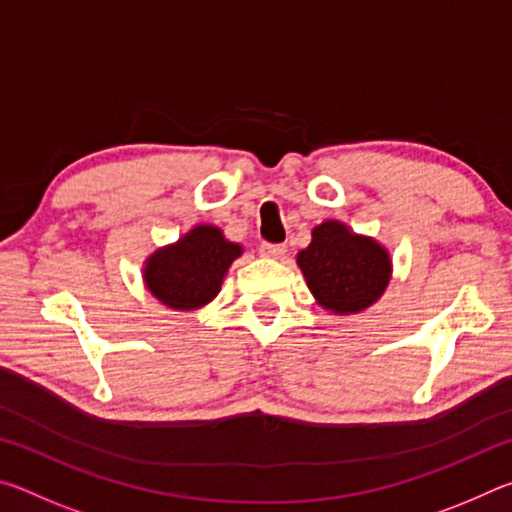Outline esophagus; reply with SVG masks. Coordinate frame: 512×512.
<instances>
[{
  "instance_id": "1",
  "label": "esophagus",
  "mask_w": 512,
  "mask_h": 512,
  "mask_svg": "<svg viewBox=\"0 0 512 512\" xmlns=\"http://www.w3.org/2000/svg\"><path fill=\"white\" fill-rule=\"evenodd\" d=\"M284 253H287V246H282V244H262V246H259V255L268 257V259H280V257H284Z\"/></svg>"
}]
</instances>
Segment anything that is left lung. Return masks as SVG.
<instances>
[{"label":"left lung","instance_id":"8db88e82","mask_svg":"<svg viewBox=\"0 0 512 512\" xmlns=\"http://www.w3.org/2000/svg\"><path fill=\"white\" fill-rule=\"evenodd\" d=\"M296 264L311 296L334 316L370 309L393 275L388 248L339 219H327L311 230V244L296 255Z\"/></svg>","mask_w":512,"mask_h":512}]
</instances>
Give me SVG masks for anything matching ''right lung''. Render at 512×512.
<instances>
[{"label":"right lung","instance_id":"1","mask_svg":"<svg viewBox=\"0 0 512 512\" xmlns=\"http://www.w3.org/2000/svg\"><path fill=\"white\" fill-rule=\"evenodd\" d=\"M241 255L244 246L225 239L221 228L198 223L144 259V287L173 311L201 309L219 296L228 268Z\"/></svg>","mask_w":512,"mask_h":512}]
</instances>
